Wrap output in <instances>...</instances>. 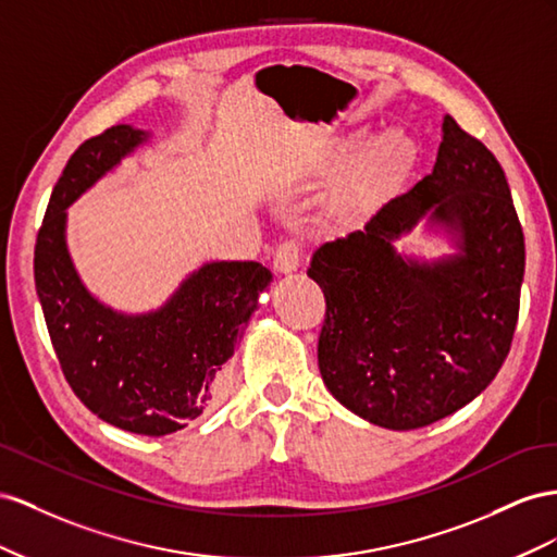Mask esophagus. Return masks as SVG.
Here are the masks:
<instances>
[{
	"label": "esophagus",
	"instance_id": "34e87169",
	"mask_svg": "<svg viewBox=\"0 0 557 557\" xmlns=\"http://www.w3.org/2000/svg\"><path fill=\"white\" fill-rule=\"evenodd\" d=\"M275 270L277 273H294L300 265V245L296 240H284L277 249H275Z\"/></svg>",
	"mask_w": 557,
	"mask_h": 557
}]
</instances>
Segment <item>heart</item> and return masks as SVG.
I'll list each match as a JSON object with an SVG mask.
<instances>
[{
  "label": "heart",
  "instance_id": "1",
  "mask_svg": "<svg viewBox=\"0 0 557 557\" xmlns=\"http://www.w3.org/2000/svg\"><path fill=\"white\" fill-rule=\"evenodd\" d=\"M338 158H349L333 190L338 208H357L383 196L399 184L416 161V145L401 131H385L375 137L355 133L343 139Z\"/></svg>",
  "mask_w": 557,
  "mask_h": 557
}]
</instances>
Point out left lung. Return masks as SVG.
<instances>
[{"mask_svg":"<svg viewBox=\"0 0 557 557\" xmlns=\"http://www.w3.org/2000/svg\"><path fill=\"white\" fill-rule=\"evenodd\" d=\"M420 220L458 251L396 252ZM308 275L326 298L320 371L347 410L394 432L453 416L495 380L518 322L525 237L497 158L446 116L432 174L324 243Z\"/></svg>","mask_w":557,"mask_h":557,"instance_id":"1","label":"left lung"}]
</instances>
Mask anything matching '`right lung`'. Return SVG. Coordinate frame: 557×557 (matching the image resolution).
<instances>
[{
    "label": "right lung",
    "instance_id": "obj_1",
    "mask_svg": "<svg viewBox=\"0 0 557 557\" xmlns=\"http://www.w3.org/2000/svg\"><path fill=\"white\" fill-rule=\"evenodd\" d=\"M147 139V131L114 125L72 153L37 235L35 282L60 369L84 406L125 432L165 436L214 404L273 273L257 261H210L141 314L86 289L67 249V208Z\"/></svg>",
    "mask_w": 557,
    "mask_h": 557
}]
</instances>
